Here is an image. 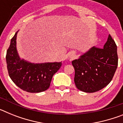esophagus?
I'll return each instance as SVG.
<instances>
[{
	"instance_id": "34e87169",
	"label": "esophagus",
	"mask_w": 123,
	"mask_h": 123,
	"mask_svg": "<svg viewBox=\"0 0 123 123\" xmlns=\"http://www.w3.org/2000/svg\"><path fill=\"white\" fill-rule=\"evenodd\" d=\"M70 57H71V58H74V54H71V56H70Z\"/></svg>"
}]
</instances>
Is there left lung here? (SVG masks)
<instances>
[{
    "instance_id": "obj_1",
    "label": "left lung",
    "mask_w": 123,
    "mask_h": 123,
    "mask_svg": "<svg viewBox=\"0 0 123 123\" xmlns=\"http://www.w3.org/2000/svg\"><path fill=\"white\" fill-rule=\"evenodd\" d=\"M118 62L117 46L109 34L104 48L92 47L72 61L75 85L80 91L89 93L102 89L112 80Z\"/></svg>"
}]
</instances>
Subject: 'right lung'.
Here are the masks:
<instances>
[{
	"mask_svg": "<svg viewBox=\"0 0 123 123\" xmlns=\"http://www.w3.org/2000/svg\"><path fill=\"white\" fill-rule=\"evenodd\" d=\"M17 31L11 39L6 51V62L8 74L21 89L31 93L46 91L52 77L62 67V62L32 63L19 58L17 50Z\"/></svg>",
	"mask_w": 123,
	"mask_h": 123,
	"instance_id": "1",
	"label": "right lung"
}]
</instances>
